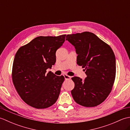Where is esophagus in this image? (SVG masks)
<instances>
[{
	"mask_svg": "<svg viewBox=\"0 0 130 130\" xmlns=\"http://www.w3.org/2000/svg\"><path fill=\"white\" fill-rule=\"evenodd\" d=\"M63 76H64V78H65V80H69L71 79V76L67 75V74H64Z\"/></svg>",
	"mask_w": 130,
	"mask_h": 130,
	"instance_id": "esophagus-1",
	"label": "esophagus"
}]
</instances>
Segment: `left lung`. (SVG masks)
<instances>
[{
    "label": "left lung",
    "mask_w": 130,
    "mask_h": 130,
    "mask_svg": "<svg viewBox=\"0 0 130 130\" xmlns=\"http://www.w3.org/2000/svg\"><path fill=\"white\" fill-rule=\"evenodd\" d=\"M66 40L76 49L77 64L84 68V81L78 76L71 78L75 86L71 90L76 103L93 107L103 102L113 86L116 67L115 55L107 43L93 33L84 32L68 35Z\"/></svg>",
    "instance_id": "1"
}]
</instances>
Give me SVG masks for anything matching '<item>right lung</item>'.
Returning a JSON list of instances; mask_svg holds the SVG:
<instances>
[{"mask_svg":"<svg viewBox=\"0 0 130 130\" xmlns=\"http://www.w3.org/2000/svg\"><path fill=\"white\" fill-rule=\"evenodd\" d=\"M66 35L39 36L22 46L15 54L12 76L21 99L37 109L47 108L57 100L64 76L46 70L56 62V52Z\"/></svg>","mask_w":130,"mask_h":130,"instance_id":"right-lung-1","label":"right lung"}]
</instances>
